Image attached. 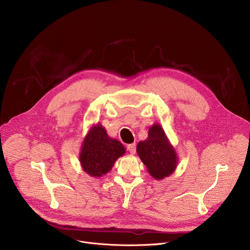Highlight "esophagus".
<instances>
[{"label": "esophagus", "instance_id": "obj_1", "mask_svg": "<svg viewBox=\"0 0 250 250\" xmlns=\"http://www.w3.org/2000/svg\"><path fill=\"white\" fill-rule=\"evenodd\" d=\"M126 149L131 153V154H134L135 153V150H136V146L135 144H130V145H127L126 146Z\"/></svg>", "mask_w": 250, "mask_h": 250}]
</instances>
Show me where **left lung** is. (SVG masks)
I'll list each match as a JSON object with an SVG mask.
<instances>
[{
    "label": "left lung",
    "instance_id": "1",
    "mask_svg": "<svg viewBox=\"0 0 250 250\" xmlns=\"http://www.w3.org/2000/svg\"><path fill=\"white\" fill-rule=\"evenodd\" d=\"M136 152L155 180L170 176L178 165L177 152L159 124L149 127L148 137L138 142Z\"/></svg>",
    "mask_w": 250,
    "mask_h": 250
}]
</instances>
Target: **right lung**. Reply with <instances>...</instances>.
I'll use <instances>...</instances> for the list:
<instances>
[{
    "label": "right lung",
    "instance_id": "1",
    "mask_svg": "<svg viewBox=\"0 0 250 250\" xmlns=\"http://www.w3.org/2000/svg\"><path fill=\"white\" fill-rule=\"evenodd\" d=\"M125 153V146L118 139L110 137L98 123L91 126L82 142L79 160L85 173L102 177L112 170L118 158Z\"/></svg>",
    "mask_w": 250,
    "mask_h": 250
}]
</instances>
